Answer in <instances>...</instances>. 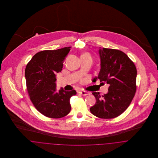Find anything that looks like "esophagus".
Wrapping results in <instances>:
<instances>
[{"label":"esophagus","instance_id":"obj_1","mask_svg":"<svg viewBox=\"0 0 158 158\" xmlns=\"http://www.w3.org/2000/svg\"><path fill=\"white\" fill-rule=\"evenodd\" d=\"M79 94L81 95H82L83 96H86V95H89V93L86 92V91H84V90H81V91H79Z\"/></svg>","mask_w":158,"mask_h":158}]
</instances>
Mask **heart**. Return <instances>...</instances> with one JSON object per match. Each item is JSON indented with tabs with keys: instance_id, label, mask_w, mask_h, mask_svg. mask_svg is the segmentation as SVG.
I'll return each instance as SVG.
<instances>
[{
	"instance_id": "1",
	"label": "heart",
	"mask_w": 158,
	"mask_h": 158,
	"mask_svg": "<svg viewBox=\"0 0 158 158\" xmlns=\"http://www.w3.org/2000/svg\"><path fill=\"white\" fill-rule=\"evenodd\" d=\"M89 56V55L88 54H83L82 55V56Z\"/></svg>"
}]
</instances>
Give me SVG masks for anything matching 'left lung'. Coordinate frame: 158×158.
<instances>
[{"label": "left lung", "instance_id": "8db88e82", "mask_svg": "<svg viewBox=\"0 0 158 158\" xmlns=\"http://www.w3.org/2000/svg\"><path fill=\"white\" fill-rule=\"evenodd\" d=\"M100 82L109 85L107 94L101 95L92 92L95 104L90 108L91 113L101 118H113L124 113L130 104L136 90L137 70L133 62L123 52L99 47Z\"/></svg>", "mask_w": 158, "mask_h": 158}]
</instances>
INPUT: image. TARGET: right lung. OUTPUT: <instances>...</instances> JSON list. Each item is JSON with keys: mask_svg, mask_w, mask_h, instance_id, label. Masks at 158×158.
I'll list each match as a JSON object with an SVG mask.
<instances>
[{"mask_svg": "<svg viewBox=\"0 0 158 158\" xmlns=\"http://www.w3.org/2000/svg\"><path fill=\"white\" fill-rule=\"evenodd\" d=\"M70 48L40 52L32 57L25 68L31 101L38 111L47 117L59 118L68 115L71 110L70 98L76 94L75 90L56 89V75L61 71Z\"/></svg>", "mask_w": 158, "mask_h": 158, "instance_id": "right-lung-1", "label": "right lung"}]
</instances>
